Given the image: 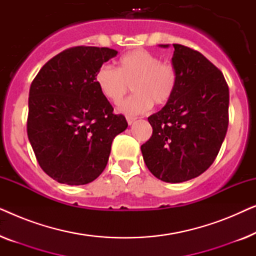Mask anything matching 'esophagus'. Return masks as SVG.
Segmentation results:
<instances>
[{"mask_svg": "<svg viewBox=\"0 0 256 256\" xmlns=\"http://www.w3.org/2000/svg\"><path fill=\"white\" fill-rule=\"evenodd\" d=\"M135 121H136V118H134V116H127L128 124H132Z\"/></svg>", "mask_w": 256, "mask_h": 256, "instance_id": "1", "label": "esophagus"}]
</instances>
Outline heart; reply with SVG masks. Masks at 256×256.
Segmentation results:
<instances>
[{"label":"heart","instance_id":"obj_1","mask_svg":"<svg viewBox=\"0 0 256 256\" xmlns=\"http://www.w3.org/2000/svg\"><path fill=\"white\" fill-rule=\"evenodd\" d=\"M100 93L112 104H120L130 86L134 94L120 104L122 113L138 115L156 104H166L176 92L178 72L152 52L138 48L118 59V68L102 65L96 74Z\"/></svg>","mask_w":256,"mask_h":256}]
</instances>
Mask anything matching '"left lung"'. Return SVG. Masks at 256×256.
Listing matches in <instances>:
<instances>
[{
  "instance_id": "8db88e82",
  "label": "left lung",
  "mask_w": 256,
  "mask_h": 256,
  "mask_svg": "<svg viewBox=\"0 0 256 256\" xmlns=\"http://www.w3.org/2000/svg\"><path fill=\"white\" fill-rule=\"evenodd\" d=\"M174 48L176 92L148 118L152 135L141 152L156 178L182 183L198 177L214 162L228 127L230 92L222 71L200 52L180 44Z\"/></svg>"
}]
</instances>
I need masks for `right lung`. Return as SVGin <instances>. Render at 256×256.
<instances>
[{
  "label": "right lung",
  "instance_id": "obj_1",
  "mask_svg": "<svg viewBox=\"0 0 256 256\" xmlns=\"http://www.w3.org/2000/svg\"><path fill=\"white\" fill-rule=\"evenodd\" d=\"M118 51L74 46L50 59L30 86L26 132L37 162L58 183L84 185L107 166L114 138L128 127L96 84Z\"/></svg>",
  "mask_w": 256,
  "mask_h": 256
}]
</instances>
